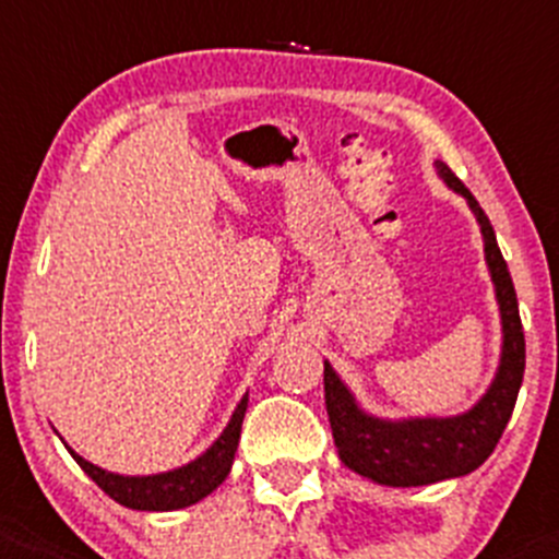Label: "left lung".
<instances>
[{
  "instance_id": "obj_1",
  "label": "left lung",
  "mask_w": 559,
  "mask_h": 559,
  "mask_svg": "<svg viewBox=\"0 0 559 559\" xmlns=\"http://www.w3.org/2000/svg\"><path fill=\"white\" fill-rule=\"evenodd\" d=\"M436 168L452 190L466 198L472 212L477 215L479 228H483L485 262L491 267L499 311H502V364H499V372L488 394L468 414L452 416V419L383 421L358 408L350 391L344 389L338 374L325 361V408L338 457L344 466L358 472L361 477L374 479L380 485H394V488L463 477L483 466L488 455L497 450L499 438L515 408L521 380H524L526 344L519 300H515L513 278H510L508 262L497 245L491 221L477 203V198L444 162H436Z\"/></svg>"
}]
</instances>
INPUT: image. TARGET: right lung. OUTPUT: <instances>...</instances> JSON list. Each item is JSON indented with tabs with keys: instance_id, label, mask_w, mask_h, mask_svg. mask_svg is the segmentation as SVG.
I'll return each instance as SVG.
<instances>
[{
	"instance_id": "1",
	"label": "right lung",
	"mask_w": 559,
	"mask_h": 559,
	"mask_svg": "<svg viewBox=\"0 0 559 559\" xmlns=\"http://www.w3.org/2000/svg\"><path fill=\"white\" fill-rule=\"evenodd\" d=\"M245 411H248V397L239 400L237 411H234L231 421L223 430V436L217 438L215 444L209 447L198 461L187 463V466L174 468V472L154 474V477H121V474L104 472V468L93 466L85 457L74 455V461L80 463L82 472L93 479V483L107 493L109 499H115L123 508L132 510H179L190 508V504L201 502L203 497L215 491L217 485L228 477L234 463V452L239 444V432H242V419Z\"/></svg>"
}]
</instances>
